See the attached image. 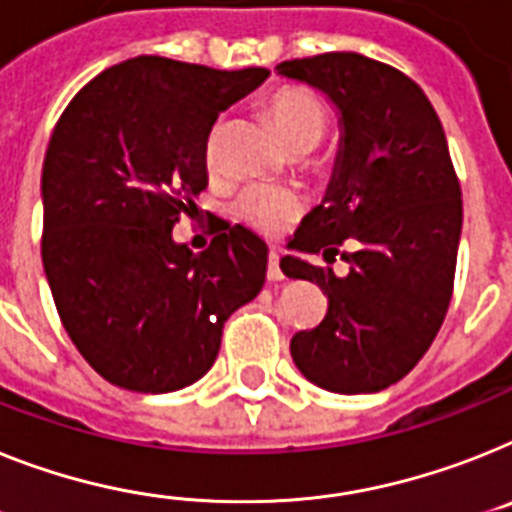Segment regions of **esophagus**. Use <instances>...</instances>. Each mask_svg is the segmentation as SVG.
I'll return each mask as SVG.
<instances>
[{
	"label": "esophagus",
	"instance_id": "esophagus-1",
	"mask_svg": "<svg viewBox=\"0 0 512 512\" xmlns=\"http://www.w3.org/2000/svg\"><path fill=\"white\" fill-rule=\"evenodd\" d=\"M281 257L276 255V252H270L268 255V281H283V270H281Z\"/></svg>",
	"mask_w": 512,
	"mask_h": 512
}]
</instances>
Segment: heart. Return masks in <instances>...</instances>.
Masks as SVG:
<instances>
[{"mask_svg": "<svg viewBox=\"0 0 512 512\" xmlns=\"http://www.w3.org/2000/svg\"><path fill=\"white\" fill-rule=\"evenodd\" d=\"M265 111L276 124L283 143L294 150H307L320 143L328 127V109L325 103L299 88V85H281L265 98ZM216 153V132L208 140V163H213ZM234 213L239 221L252 226L260 234L276 236L286 231L302 213L299 195L283 187H268V184H252L234 200Z\"/></svg>", "mask_w": 512, "mask_h": 512, "instance_id": "1", "label": "heart"}]
</instances>
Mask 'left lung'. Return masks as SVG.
<instances>
[{"instance_id":"8db88e82","label":"left lung","mask_w":512,"mask_h":512,"mask_svg":"<svg viewBox=\"0 0 512 512\" xmlns=\"http://www.w3.org/2000/svg\"><path fill=\"white\" fill-rule=\"evenodd\" d=\"M281 75L322 90L341 111V150L325 200L289 249L336 260L346 276L286 255L289 278L315 281L328 312L291 338L309 382L330 393H377L406 377L435 341L461 239V184L440 117L424 90L390 64L330 51L291 59Z\"/></svg>"}]
</instances>
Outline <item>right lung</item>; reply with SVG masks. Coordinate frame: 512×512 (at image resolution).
I'll return each mask as SVG.
<instances>
[{
	"instance_id": "1",
	"label": "right lung",
	"mask_w": 512,
	"mask_h": 512,
	"mask_svg": "<svg viewBox=\"0 0 512 512\" xmlns=\"http://www.w3.org/2000/svg\"><path fill=\"white\" fill-rule=\"evenodd\" d=\"M268 77L135 57L93 77L51 132L41 257L59 320L103 380L135 393L187 388L213 367L223 322L265 283L268 247L221 226L205 252L171 229L208 187L218 114Z\"/></svg>"
}]
</instances>
